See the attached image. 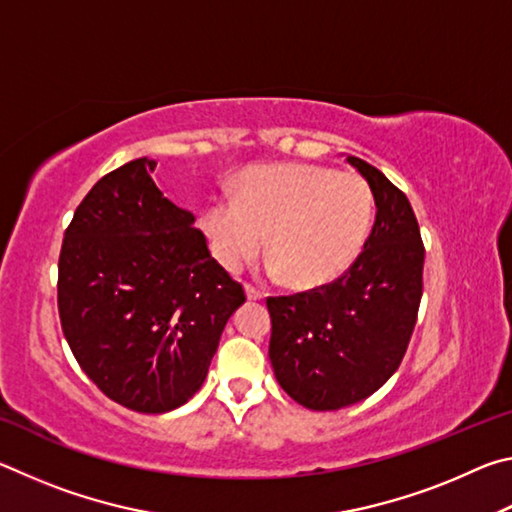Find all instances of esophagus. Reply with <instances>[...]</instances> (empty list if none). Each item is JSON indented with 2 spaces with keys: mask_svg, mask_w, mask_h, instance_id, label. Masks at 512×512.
<instances>
[{
  "mask_svg": "<svg viewBox=\"0 0 512 512\" xmlns=\"http://www.w3.org/2000/svg\"><path fill=\"white\" fill-rule=\"evenodd\" d=\"M244 291H246V298H248V300H262V298H264V293L259 291V289H255L253 284H246Z\"/></svg>",
  "mask_w": 512,
  "mask_h": 512,
  "instance_id": "34e87169",
  "label": "esophagus"
}]
</instances>
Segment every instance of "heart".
Wrapping results in <instances>:
<instances>
[{
  "label": "heart",
  "instance_id": "obj_1",
  "mask_svg": "<svg viewBox=\"0 0 512 512\" xmlns=\"http://www.w3.org/2000/svg\"><path fill=\"white\" fill-rule=\"evenodd\" d=\"M375 196L359 173L318 164H259L241 173L235 196H214L203 230L228 271L266 248L268 273L320 287L345 273L366 246ZM269 239H265V235Z\"/></svg>",
  "mask_w": 512,
  "mask_h": 512
}]
</instances>
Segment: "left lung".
I'll return each mask as SVG.
<instances>
[{
    "instance_id": "1",
    "label": "left lung",
    "mask_w": 512,
    "mask_h": 512,
    "mask_svg": "<svg viewBox=\"0 0 512 512\" xmlns=\"http://www.w3.org/2000/svg\"><path fill=\"white\" fill-rule=\"evenodd\" d=\"M348 162L377 205L366 246L334 282L266 298L273 372L287 395L311 411L357 404L391 379L422 298L424 246L409 198L372 164L354 155Z\"/></svg>"
}]
</instances>
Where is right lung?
<instances>
[{
  "instance_id": "add662e5",
  "label": "right lung",
  "mask_w": 512,
  "mask_h": 512,
  "mask_svg": "<svg viewBox=\"0 0 512 512\" xmlns=\"http://www.w3.org/2000/svg\"><path fill=\"white\" fill-rule=\"evenodd\" d=\"M137 158L94 185L67 225L58 314L76 361L103 395L167 413L203 386L241 284L207 250L194 214Z\"/></svg>"
}]
</instances>
